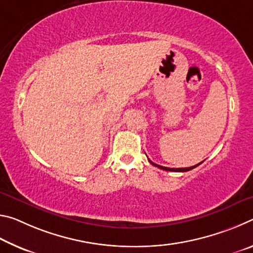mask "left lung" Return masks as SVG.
<instances>
[{"label": "left lung", "instance_id": "obj_1", "mask_svg": "<svg viewBox=\"0 0 253 253\" xmlns=\"http://www.w3.org/2000/svg\"><path fill=\"white\" fill-rule=\"evenodd\" d=\"M149 161V163H151V164H153L154 166H156V168H158V169H164V170H172V172H187V170H191V169H195L196 166H199L200 164H198V165H194V166H191V168H183V169H169V168H165V166H161V165H157V164H155V163H153L151 160H148Z\"/></svg>", "mask_w": 253, "mask_h": 253}]
</instances>
